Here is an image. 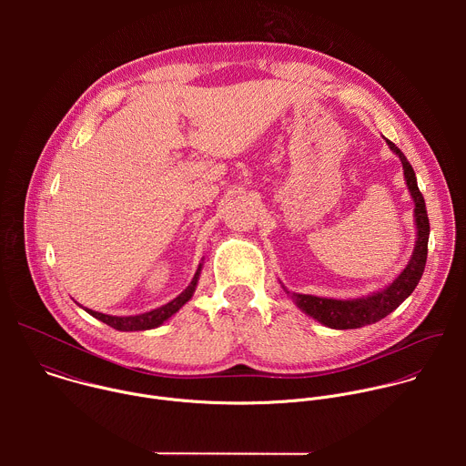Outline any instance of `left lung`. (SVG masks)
<instances>
[{"instance_id":"8db88e82","label":"left lung","mask_w":466,"mask_h":466,"mask_svg":"<svg viewBox=\"0 0 466 466\" xmlns=\"http://www.w3.org/2000/svg\"><path fill=\"white\" fill-rule=\"evenodd\" d=\"M392 153H396L402 160L404 166V177L410 186V191L415 201V221H417V245L413 250V256L408 263V268L398 275L396 280H392L390 286L385 289L354 300H336V299H322L313 295H299L293 293V299L297 306L306 311L309 317L317 319L324 326L336 328V329H350V328H361L372 322H378L380 319L387 317L390 311H394L400 306L417 288V284L422 279L426 258H428V238H430V219L426 212L424 197L417 186V177L404 157V153L398 149L390 140H387Z\"/></svg>"}]
</instances>
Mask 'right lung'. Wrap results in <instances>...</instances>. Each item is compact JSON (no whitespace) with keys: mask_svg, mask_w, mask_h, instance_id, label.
<instances>
[{"mask_svg":"<svg viewBox=\"0 0 466 466\" xmlns=\"http://www.w3.org/2000/svg\"><path fill=\"white\" fill-rule=\"evenodd\" d=\"M198 275H201V265H198V269L191 280V284L177 297L173 299L171 302H167L166 306L162 308H157L153 311H147V313H140V315H130V317H116V315H105V313H99V311H92L86 308V311L103 320L105 324L116 328V329H121V331H132V329H151V328H157L160 326L164 320H167L173 313H177L193 295L195 291V286H197V280H198Z\"/></svg>","mask_w":466,"mask_h":466,"instance_id":"add662e5","label":"right lung"}]
</instances>
